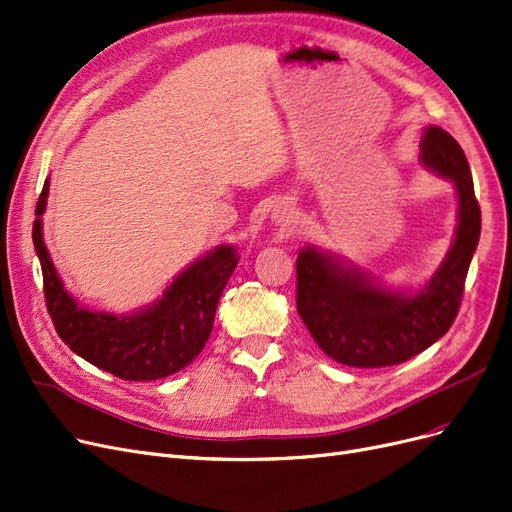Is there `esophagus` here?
<instances>
[{
    "mask_svg": "<svg viewBox=\"0 0 512 512\" xmlns=\"http://www.w3.org/2000/svg\"><path fill=\"white\" fill-rule=\"evenodd\" d=\"M274 223L280 225L282 230H289L293 232L297 227V217H295V208L289 204V202H280L276 208H274V215H272Z\"/></svg>",
    "mask_w": 512,
    "mask_h": 512,
    "instance_id": "obj_1",
    "label": "esophagus"
}]
</instances>
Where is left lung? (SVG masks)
<instances>
[{
  "label": "left lung",
  "mask_w": 512,
  "mask_h": 512,
  "mask_svg": "<svg viewBox=\"0 0 512 512\" xmlns=\"http://www.w3.org/2000/svg\"><path fill=\"white\" fill-rule=\"evenodd\" d=\"M420 160L458 192V227L439 270L415 291L382 287L335 255L306 246L297 255V312L318 348L348 367H390L441 339L458 316L464 282L481 236V208L470 166L449 132L428 126Z\"/></svg>",
  "instance_id": "8db88e82"
}]
</instances>
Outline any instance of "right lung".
Here are the masks:
<instances>
[{"mask_svg":"<svg viewBox=\"0 0 512 512\" xmlns=\"http://www.w3.org/2000/svg\"><path fill=\"white\" fill-rule=\"evenodd\" d=\"M48 183L35 206L33 244L42 263L46 308L59 337L84 361L126 382L160 380L187 367L213 331L219 297L240 259L234 246L221 244L196 259L156 304L135 314L88 310L67 293L44 244Z\"/></svg>","mask_w":512,"mask_h":512,"instance_id":"right-lung-1","label":"right lung"}]
</instances>
